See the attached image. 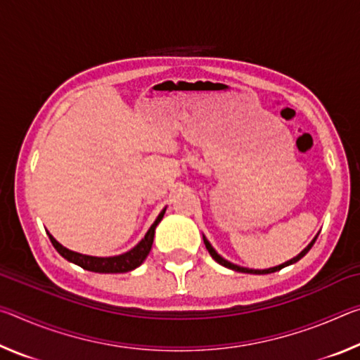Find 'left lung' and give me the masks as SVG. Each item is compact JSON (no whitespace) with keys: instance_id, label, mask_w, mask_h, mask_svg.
Returning a JSON list of instances; mask_svg holds the SVG:
<instances>
[{"instance_id":"1","label":"left lung","mask_w":360,"mask_h":360,"mask_svg":"<svg viewBox=\"0 0 360 360\" xmlns=\"http://www.w3.org/2000/svg\"><path fill=\"white\" fill-rule=\"evenodd\" d=\"M316 238H318V236H316ZM316 238L309 243V245L303 249V251L297 255V257H294V259H290L289 262H285V264H283V265H278V266H273V268H268V270H249V268H245V266H238V265H235V264H230L229 260H225V259H222L221 255H219L214 249H212V246L210 245V241L206 240V238H203L205 240V246H206V249H208V252L211 254V257L214 259L217 264H221V265H224V266H227V268H230V270H235V271H241V273H252V275H268V273H275V271H278V270H281V268H284V266H288V265H292V264H295V262H298L300 260L304 254H307L309 249L313 248V245H314V241H316Z\"/></svg>"}]
</instances>
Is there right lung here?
Returning a JSON list of instances; mask_svg holds the SVG:
<instances>
[{"mask_svg":"<svg viewBox=\"0 0 360 360\" xmlns=\"http://www.w3.org/2000/svg\"><path fill=\"white\" fill-rule=\"evenodd\" d=\"M163 214H165V210L158 214L155 222L150 225V229L148 230V233H146L144 238L139 241L138 245L131 249V251L122 254V255H115V257H92V255L72 252V251H70V249H66L60 245V243L53 238L52 235H49V238H51V243L53 245V248L57 249L58 254L62 255V257L84 268V270L95 271V273H127V271L135 270V268L141 265L144 259L148 257V254L152 248V241H154L155 227L158 225V222L162 221Z\"/></svg>","mask_w":360,"mask_h":360,"instance_id":"1","label":"right lung"}]
</instances>
